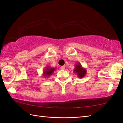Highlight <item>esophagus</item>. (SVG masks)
Instances as JSON below:
<instances>
[{
  "label": "esophagus",
  "mask_w": 123,
  "mask_h": 123,
  "mask_svg": "<svg viewBox=\"0 0 123 123\" xmlns=\"http://www.w3.org/2000/svg\"><path fill=\"white\" fill-rule=\"evenodd\" d=\"M60 69H61V70H64V69H65V67H64V66H61V67H60Z\"/></svg>",
  "instance_id": "esophagus-1"
}]
</instances>
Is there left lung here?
Listing matches in <instances>:
<instances>
[{"label":"left lung","instance_id":"obj_1","mask_svg":"<svg viewBox=\"0 0 123 123\" xmlns=\"http://www.w3.org/2000/svg\"><path fill=\"white\" fill-rule=\"evenodd\" d=\"M73 71L79 78L84 77L86 74V69L82 67L81 64L79 63H77L75 64V68Z\"/></svg>","mask_w":123,"mask_h":123}]
</instances>
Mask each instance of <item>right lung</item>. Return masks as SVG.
Wrapping results in <instances>:
<instances>
[{"mask_svg":"<svg viewBox=\"0 0 123 123\" xmlns=\"http://www.w3.org/2000/svg\"><path fill=\"white\" fill-rule=\"evenodd\" d=\"M55 70V68H50V67L47 66L43 71V76L44 77H49Z\"/></svg>","mask_w":123,"mask_h":123,"instance_id":"right-lung-1","label":"right lung"}]
</instances>
